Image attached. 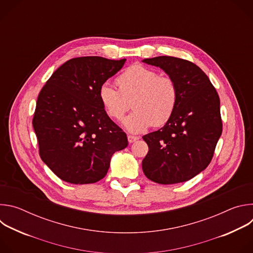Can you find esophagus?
Listing matches in <instances>:
<instances>
[{
	"instance_id": "34e87169",
	"label": "esophagus",
	"mask_w": 253,
	"mask_h": 253,
	"mask_svg": "<svg viewBox=\"0 0 253 253\" xmlns=\"http://www.w3.org/2000/svg\"><path fill=\"white\" fill-rule=\"evenodd\" d=\"M139 139L138 136H133V135H128V142L129 143H133L135 141H137Z\"/></svg>"
}]
</instances>
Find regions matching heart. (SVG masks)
I'll use <instances>...</instances> for the list:
<instances>
[{"instance_id":"heart-1","label":"heart","mask_w":253,"mask_h":253,"mask_svg":"<svg viewBox=\"0 0 253 253\" xmlns=\"http://www.w3.org/2000/svg\"><path fill=\"white\" fill-rule=\"evenodd\" d=\"M119 90L109 83L99 89V99L107 115L119 120L130 109L134 111L123 120L125 128L140 133L150 126L166 124L174 114L178 102V87L170 76L142 64L128 67L117 78Z\"/></svg>"}]
</instances>
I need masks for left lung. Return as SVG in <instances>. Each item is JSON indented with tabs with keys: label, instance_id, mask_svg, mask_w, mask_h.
Instances as JSON below:
<instances>
[{
	"label": "left lung",
	"instance_id": "1",
	"mask_svg": "<svg viewBox=\"0 0 253 253\" xmlns=\"http://www.w3.org/2000/svg\"><path fill=\"white\" fill-rule=\"evenodd\" d=\"M160 67L178 87V102L171 119L161 129L143 136L148 153L142 169L159 184L185 182L210 163L222 133L218 93L194 63L170 56L144 59Z\"/></svg>",
	"mask_w": 253,
	"mask_h": 253
}]
</instances>
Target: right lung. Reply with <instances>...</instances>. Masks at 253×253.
Instances as JSON below:
<instances>
[{
	"label": "right lung",
	"mask_w": 253,
	"mask_h": 253,
	"mask_svg": "<svg viewBox=\"0 0 253 253\" xmlns=\"http://www.w3.org/2000/svg\"><path fill=\"white\" fill-rule=\"evenodd\" d=\"M126 59L73 58L42 88L33 117L39 154L62 180L95 183L108 172L112 155L127 147V135L108 116L99 89Z\"/></svg>",
	"instance_id": "right-lung-1"
}]
</instances>
